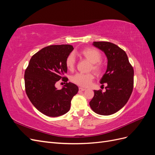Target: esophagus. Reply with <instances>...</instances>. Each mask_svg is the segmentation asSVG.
I'll return each mask as SVG.
<instances>
[{
	"label": "esophagus",
	"mask_w": 155,
	"mask_h": 155,
	"mask_svg": "<svg viewBox=\"0 0 155 155\" xmlns=\"http://www.w3.org/2000/svg\"><path fill=\"white\" fill-rule=\"evenodd\" d=\"M85 90H86L85 88H82V87H79V91H80V92H82V91H85Z\"/></svg>",
	"instance_id": "34e87169"
}]
</instances>
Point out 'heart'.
<instances>
[{
  "instance_id": "heart-1",
  "label": "heart",
  "mask_w": 155,
  "mask_h": 155,
  "mask_svg": "<svg viewBox=\"0 0 155 155\" xmlns=\"http://www.w3.org/2000/svg\"><path fill=\"white\" fill-rule=\"evenodd\" d=\"M78 54L91 63V70H92L97 75H100L104 71V67L100 61L102 56L99 50L92 47H87L81 49ZM76 65V59L73 54H70L65 59V66L69 71H73ZM94 76L92 73H78L72 76L70 80L76 85L81 87L90 86Z\"/></svg>"
}]
</instances>
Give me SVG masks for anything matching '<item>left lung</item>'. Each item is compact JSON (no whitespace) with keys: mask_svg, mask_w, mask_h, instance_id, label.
Instances as JSON below:
<instances>
[{"mask_svg":"<svg viewBox=\"0 0 155 155\" xmlns=\"http://www.w3.org/2000/svg\"><path fill=\"white\" fill-rule=\"evenodd\" d=\"M94 46L104 51L107 69L100 83L107 84L106 91H94L89 103L91 109L101 115H110L120 110L128 101L134 86V69L125 51L116 45L107 41L94 42Z\"/></svg>","mask_w":155,"mask_h":155,"instance_id":"left-lung-1","label":"left lung"}]
</instances>
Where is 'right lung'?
<instances>
[{
  "mask_svg": "<svg viewBox=\"0 0 155 155\" xmlns=\"http://www.w3.org/2000/svg\"><path fill=\"white\" fill-rule=\"evenodd\" d=\"M70 45H50L37 51L30 60L25 72L26 93L31 104L46 116L57 117L70 110L72 97L78 87L67 83L65 59L73 50ZM60 79L66 82L58 90L55 83Z\"/></svg>",
  "mask_w": 155,
  "mask_h": 155,
  "instance_id": "1",
  "label": "right lung"
}]
</instances>
